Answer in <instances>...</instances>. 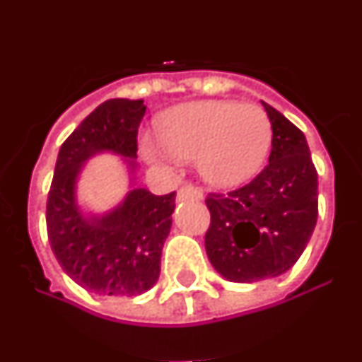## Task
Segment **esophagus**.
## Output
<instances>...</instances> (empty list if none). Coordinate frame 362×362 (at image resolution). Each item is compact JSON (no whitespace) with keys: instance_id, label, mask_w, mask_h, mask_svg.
I'll return each mask as SVG.
<instances>
[{"instance_id":"obj_1","label":"esophagus","mask_w":362,"mask_h":362,"mask_svg":"<svg viewBox=\"0 0 362 362\" xmlns=\"http://www.w3.org/2000/svg\"><path fill=\"white\" fill-rule=\"evenodd\" d=\"M187 199L201 201V199H203V192H201L199 188L192 187V185H185V187L179 188L177 201H187Z\"/></svg>"}]
</instances>
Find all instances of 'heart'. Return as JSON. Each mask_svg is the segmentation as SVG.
<instances>
[{"mask_svg":"<svg viewBox=\"0 0 362 362\" xmlns=\"http://www.w3.org/2000/svg\"><path fill=\"white\" fill-rule=\"evenodd\" d=\"M158 137H139L146 163L197 159V170L206 183L230 188L257 174L272 145V123L257 105L210 99L166 110L158 121Z\"/></svg>","mask_w":362,"mask_h":362,"instance_id":"1","label":"heart"}]
</instances>
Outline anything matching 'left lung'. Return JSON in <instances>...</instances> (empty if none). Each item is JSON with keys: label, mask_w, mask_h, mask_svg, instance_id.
<instances>
[{"label": "left lung", "mask_w": 362, "mask_h": 362, "mask_svg": "<svg viewBox=\"0 0 362 362\" xmlns=\"http://www.w3.org/2000/svg\"><path fill=\"white\" fill-rule=\"evenodd\" d=\"M272 152L264 170L228 194H210L204 248L212 267L233 283L288 272L317 223V170L305 134L268 103Z\"/></svg>", "instance_id": "1"}]
</instances>
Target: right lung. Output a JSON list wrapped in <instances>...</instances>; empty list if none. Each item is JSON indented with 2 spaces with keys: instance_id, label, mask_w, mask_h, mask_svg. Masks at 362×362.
I'll list each match as a JSON object with an SVG mask.
<instances>
[{
  "instance_id": "right-lung-1",
  "label": "right lung",
  "mask_w": 362,
  "mask_h": 362,
  "mask_svg": "<svg viewBox=\"0 0 362 362\" xmlns=\"http://www.w3.org/2000/svg\"><path fill=\"white\" fill-rule=\"evenodd\" d=\"M145 110L143 99H108L81 121L57 153L47 201L50 246L66 276L98 296L145 293L161 272L175 192L153 196L136 187L137 129ZM98 153L124 159L131 190L108 213L85 214L77 203V181L86 161Z\"/></svg>"
}]
</instances>
